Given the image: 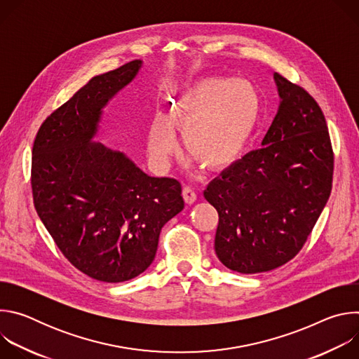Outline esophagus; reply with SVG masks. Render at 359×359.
<instances>
[{
	"label": "esophagus",
	"mask_w": 359,
	"mask_h": 359,
	"mask_svg": "<svg viewBox=\"0 0 359 359\" xmlns=\"http://www.w3.org/2000/svg\"><path fill=\"white\" fill-rule=\"evenodd\" d=\"M183 198L187 204H193L197 200V194L196 191L190 187V186H183Z\"/></svg>",
	"instance_id": "34e87169"
}]
</instances>
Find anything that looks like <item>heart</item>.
I'll return each mask as SVG.
<instances>
[{"mask_svg":"<svg viewBox=\"0 0 359 359\" xmlns=\"http://www.w3.org/2000/svg\"><path fill=\"white\" fill-rule=\"evenodd\" d=\"M260 115V96L247 82L209 78L184 89L166 118H156L149 133V153L166 168L183 133L186 151L210 170L234 163L247 147ZM193 159H189V163Z\"/></svg>","mask_w":359,"mask_h":359,"instance_id":"heart-1","label":"heart"}]
</instances>
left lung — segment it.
<instances>
[{"label": "left lung", "instance_id": "left-lung-1", "mask_svg": "<svg viewBox=\"0 0 359 359\" xmlns=\"http://www.w3.org/2000/svg\"><path fill=\"white\" fill-rule=\"evenodd\" d=\"M278 112L262 144L216 177L204 197L219 213L215 250L230 270H274L299 252L332 189L325 116L304 88L280 74Z\"/></svg>", "mask_w": 359, "mask_h": 359}]
</instances>
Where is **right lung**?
I'll return each instance as SVG.
<instances>
[{"mask_svg":"<svg viewBox=\"0 0 359 359\" xmlns=\"http://www.w3.org/2000/svg\"><path fill=\"white\" fill-rule=\"evenodd\" d=\"M140 65L135 60L93 76L43 121L32 147L41 222L75 269L104 283L143 273L162 227L184 208L179 180L147 176L121 150L90 142L102 108Z\"/></svg>","mask_w":359,"mask_h":359,"instance_id":"add662e5","label":"right lung"}]
</instances>
